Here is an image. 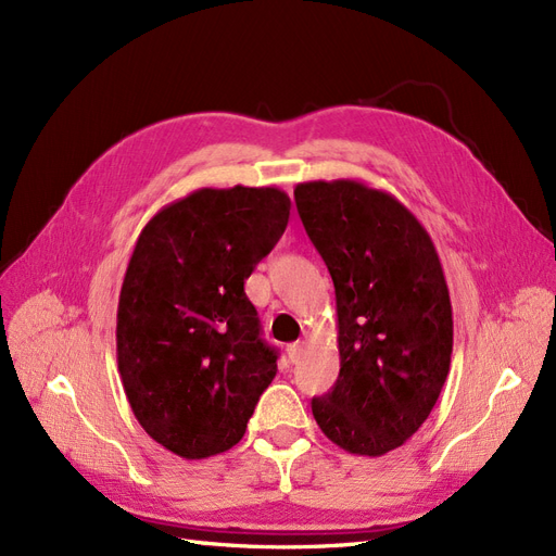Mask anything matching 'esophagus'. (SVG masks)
Masks as SVG:
<instances>
[{
	"mask_svg": "<svg viewBox=\"0 0 556 556\" xmlns=\"http://www.w3.org/2000/svg\"><path fill=\"white\" fill-rule=\"evenodd\" d=\"M301 355H304V343L296 341V343L288 345V357H290L292 364H296L301 359Z\"/></svg>",
	"mask_w": 556,
	"mask_h": 556,
	"instance_id": "34e87169",
	"label": "esophagus"
}]
</instances>
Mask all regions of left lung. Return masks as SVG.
Returning <instances> with one entry per match:
<instances>
[{
	"instance_id": "obj_1",
	"label": "left lung",
	"mask_w": 556,
	"mask_h": 556,
	"mask_svg": "<svg viewBox=\"0 0 556 556\" xmlns=\"http://www.w3.org/2000/svg\"><path fill=\"white\" fill-rule=\"evenodd\" d=\"M294 201L325 260L341 371L311 401L331 443L380 457L425 425L450 374L452 306L439 252L399 199L359 180L299 182Z\"/></svg>"
}]
</instances>
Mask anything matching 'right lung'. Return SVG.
Instances as JSON below:
<instances>
[{
	"label": "right lung",
	"instance_id": "right-lung-1",
	"mask_svg": "<svg viewBox=\"0 0 556 556\" xmlns=\"http://www.w3.org/2000/svg\"><path fill=\"white\" fill-rule=\"evenodd\" d=\"M278 188H201L164 206L134 245L117 301V371L150 439L182 459L237 445L278 352L245 296L288 227Z\"/></svg>",
	"mask_w": 556,
	"mask_h": 556
}]
</instances>
